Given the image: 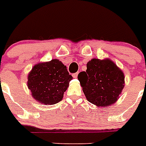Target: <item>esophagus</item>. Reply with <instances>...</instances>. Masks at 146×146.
<instances>
[{
    "instance_id": "esophagus-1",
    "label": "esophagus",
    "mask_w": 146,
    "mask_h": 146,
    "mask_svg": "<svg viewBox=\"0 0 146 146\" xmlns=\"http://www.w3.org/2000/svg\"><path fill=\"white\" fill-rule=\"evenodd\" d=\"M78 73H73V78H77V76H78Z\"/></svg>"
}]
</instances>
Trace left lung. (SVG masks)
Here are the masks:
<instances>
[{
    "instance_id": "obj_1",
    "label": "left lung",
    "mask_w": 146,
    "mask_h": 146,
    "mask_svg": "<svg viewBox=\"0 0 146 146\" xmlns=\"http://www.w3.org/2000/svg\"><path fill=\"white\" fill-rule=\"evenodd\" d=\"M78 79L87 101L98 107L115 104L125 84L122 70L107 58L89 61L87 70L78 73Z\"/></svg>"
}]
</instances>
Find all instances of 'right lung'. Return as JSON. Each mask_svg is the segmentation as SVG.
<instances>
[{
    "mask_svg": "<svg viewBox=\"0 0 146 146\" xmlns=\"http://www.w3.org/2000/svg\"><path fill=\"white\" fill-rule=\"evenodd\" d=\"M67 67L59 59L35 64L28 75V88L38 103L53 105L62 100L72 80Z\"/></svg>",
    "mask_w": 146,
    "mask_h": 146,
    "instance_id": "add662e5",
    "label": "right lung"
}]
</instances>
